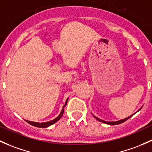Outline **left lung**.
Listing matches in <instances>:
<instances>
[{
  "label": "left lung",
  "mask_w": 152,
  "mask_h": 152,
  "mask_svg": "<svg viewBox=\"0 0 152 152\" xmlns=\"http://www.w3.org/2000/svg\"><path fill=\"white\" fill-rule=\"evenodd\" d=\"M141 108H142V107H141ZM141 108H140V109L138 110V111H140V110L141 109ZM131 116H132H132H128V117L125 118V119H122V120H119V121H117V122H105V121H103V120H102V119H99V118L96 117V116H95V119H97V120H98V121H100V122L105 123V124H110V125H116V124H121V123H123L124 122H125V121H127V119H129V118H130Z\"/></svg>",
  "instance_id": "8db88e82"
}]
</instances>
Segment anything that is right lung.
<instances>
[{"label":"right lung","instance_id":"1","mask_svg":"<svg viewBox=\"0 0 152 152\" xmlns=\"http://www.w3.org/2000/svg\"><path fill=\"white\" fill-rule=\"evenodd\" d=\"M68 99H67V100H66V102H65V104L64 105L63 108H64V107L65 106V105H67V103H68ZM63 113H64V109L63 108V110H62V111H61V113H60V114L59 115V116H57V118H55V119H53V120L50 121V122L39 123V122H30V121H28V120H26V122H28V123H29V124H31V125L35 126V127H41V128H44V127H49V126L52 125V124H55V122H57V121L60 120V118H61V117H62V116H63Z\"/></svg>","mask_w":152,"mask_h":152}]
</instances>
